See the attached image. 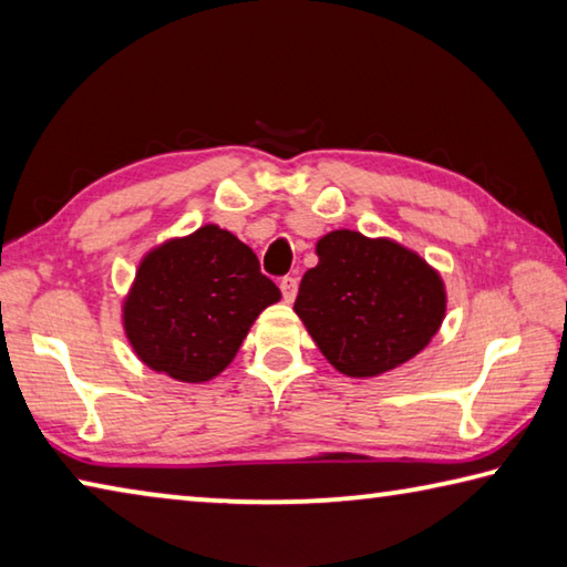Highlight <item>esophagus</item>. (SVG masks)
Masks as SVG:
<instances>
[{
	"label": "esophagus",
	"mask_w": 567,
	"mask_h": 567,
	"mask_svg": "<svg viewBox=\"0 0 567 567\" xmlns=\"http://www.w3.org/2000/svg\"><path fill=\"white\" fill-rule=\"evenodd\" d=\"M280 290H282V297H285V302H292L295 300V295H297V280L295 277H282L280 280Z\"/></svg>",
	"instance_id": "34e87169"
}]
</instances>
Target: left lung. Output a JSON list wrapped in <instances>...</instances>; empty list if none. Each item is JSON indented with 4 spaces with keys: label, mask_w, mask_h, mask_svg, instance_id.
<instances>
[{
    "label": "left lung",
    "mask_w": 567,
    "mask_h": 567,
    "mask_svg": "<svg viewBox=\"0 0 567 567\" xmlns=\"http://www.w3.org/2000/svg\"><path fill=\"white\" fill-rule=\"evenodd\" d=\"M295 312L334 370L375 378L425 348L445 318V285L392 239L334 229L318 243Z\"/></svg>",
    "instance_id": "1"
}]
</instances>
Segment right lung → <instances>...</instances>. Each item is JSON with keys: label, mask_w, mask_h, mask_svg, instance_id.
Instances as JSON below:
<instances>
[{"label": "right lung", "mask_w": 567, "mask_h": 567, "mask_svg": "<svg viewBox=\"0 0 567 567\" xmlns=\"http://www.w3.org/2000/svg\"><path fill=\"white\" fill-rule=\"evenodd\" d=\"M245 243L205 225L145 255L122 305L132 350L179 382L219 375L267 305L280 300Z\"/></svg>", "instance_id": "right-lung-1"}]
</instances>
